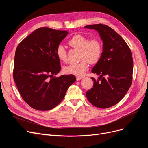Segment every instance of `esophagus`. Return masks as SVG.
Masks as SVG:
<instances>
[{"label":"esophagus","mask_w":148,"mask_h":148,"mask_svg":"<svg viewBox=\"0 0 148 148\" xmlns=\"http://www.w3.org/2000/svg\"><path fill=\"white\" fill-rule=\"evenodd\" d=\"M83 78V77L82 76H77V77H76V80L77 81H79V80H80L81 79H82Z\"/></svg>","instance_id":"esophagus-1"}]
</instances>
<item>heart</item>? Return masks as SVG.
I'll return each instance as SVG.
<instances>
[{"label": "heart", "mask_w": 148, "mask_h": 148, "mask_svg": "<svg viewBox=\"0 0 148 148\" xmlns=\"http://www.w3.org/2000/svg\"><path fill=\"white\" fill-rule=\"evenodd\" d=\"M68 44L72 47L80 50V59L79 63L70 64L64 68L65 74L81 76L88 71L89 64H95L99 60L103 52V45L97 38L90 40L86 36L77 34L73 36L68 41ZM58 58L62 62L67 60V53L64 47L59 45L56 50Z\"/></svg>", "instance_id": "heart-1"}]
</instances>
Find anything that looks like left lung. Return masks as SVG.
<instances>
[{
	"instance_id": "1",
	"label": "left lung",
	"mask_w": 148,
	"mask_h": 148,
	"mask_svg": "<svg viewBox=\"0 0 148 148\" xmlns=\"http://www.w3.org/2000/svg\"><path fill=\"white\" fill-rule=\"evenodd\" d=\"M94 29L103 41L101 56L92 69L99 75L94 81L93 88L87 91L86 97L94 106L106 108L112 107L124 97L133 79V60L126 42L109 26L102 24L84 27Z\"/></svg>"
}]
</instances>
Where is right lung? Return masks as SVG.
I'll return each instance as SVG.
<instances>
[{"instance_id": "1", "label": "right lung", "mask_w": 148, "mask_h": 148, "mask_svg": "<svg viewBox=\"0 0 148 148\" xmlns=\"http://www.w3.org/2000/svg\"><path fill=\"white\" fill-rule=\"evenodd\" d=\"M68 34L66 30L41 27L16 49L13 78L22 98L34 109L45 111L55 107L75 82L71 74L53 77L61 69L56 49Z\"/></svg>"}]
</instances>
